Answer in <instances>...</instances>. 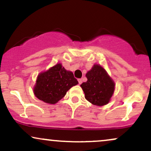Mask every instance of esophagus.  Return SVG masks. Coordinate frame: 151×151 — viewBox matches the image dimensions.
I'll list each match as a JSON object with an SVG mask.
<instances>
[{
  "instance_id": "34e87169",
  "label": "esophagus",
  "mask_w": 151,
  "mask_h": 151,
  "mask_svg": "<svg viewBox=\"0 0 151 151\" xmlns=\"http://www.w3.org/2000/svg\"><path fill=\"white\" fill-rule=\"evenodd\" d=\"M78 82H79V84H81L82 83V79H78Z\"/></svg>"
}]
</instances>
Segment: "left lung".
<instances>
[{
  "instance_id": "obj_1",
  "label": "left lung",
  "mask_w": 151,
  "mask_h": 151,
  "mask_svg": "<svg viewBox=\"0 0 151 151\" xmlns=\"http://www.w3.org/2000/svg\"><path fill=\"white\" fill-rule=\"evenodd\" d=\"M86 77L87 81L81 84L86 99L96 106L108 104L113 95L115 84L104 69L100 65H93Z\"/></svg>"
}]
</instances>
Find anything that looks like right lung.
Returning <instances> with one entry per match:
<instances>
[{
	"label": "right lung",
	"instance_id": "add662e5",
	"mask_svg": "<svg viewBox=\"0 0 151 151\" xmlns=\"http://www.w3.org/2000/svg\"><path fill=\"white\" fill-rule=\"evenodd\" d=\"M78 81L70 71H67L61 64H58L37 77L34 93L41 101L47 104L57 103Z\"/></svg>",
	"mask_w": 151,
	"mask_h": 151
}]
</instances>
